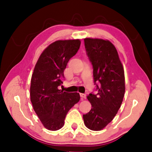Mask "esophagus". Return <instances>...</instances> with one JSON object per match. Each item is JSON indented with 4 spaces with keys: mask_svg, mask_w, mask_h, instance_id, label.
Segmentation results:
<instances>
[{
    "mask_svg": "<svg viewBox=\"0 0 152 152\" xmlns=\"http://www.w3.org/2000/svg\"><path fill=\"white\" fill-rule=\"evenodd\" d=\"M80 97H82V99H85L86 97V95L84 94V93H80Z\"/></svg>",
    "mask_w": 152,
    "mask_h": 152,
    "instance_id": "1",
    "label": "esophagus"
}]
</instances>
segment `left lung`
<instances>
[{"label":"left lung","instance_id":"left-lung-1","mask_svg":"<svg viewBox=\"0 0 152 152\" xmlns=\"http://www.w3.org/2000/svg\"><path fill=\"white\" fill-rule=\"evenodd\" d=\"M87 55L93 68L96 95L87 96L92 106L83 115L84 124L93 131H100L110 123L117 114L125 92L124 68L115 47L108 40L84 39ZM99 82V86L96 83Z\"/></svg>","mask_w":152,"mask_h":152}]
</instances>
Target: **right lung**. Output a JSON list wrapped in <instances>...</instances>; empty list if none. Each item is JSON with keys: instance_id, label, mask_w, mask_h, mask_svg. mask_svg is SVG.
<instances>
[{"instance_id": "right-lung-1", "label": "right lung", "mask_w": 152, "mask_h": 152, "mask_svg": "<svg viewBox=\"0 0 152 152\" xmlns=\"http://www.w3.org/2000/svg\"><path fill=\"white\" fill-rule=\"evenodd\" d=\"M80 44V39L56 41L43 51L35 65L30 100L41 123L48 130L60 129L66 114L80 99L78 93L59 89L68 62L77 53Z\"/></svg>"}]
</instances>
